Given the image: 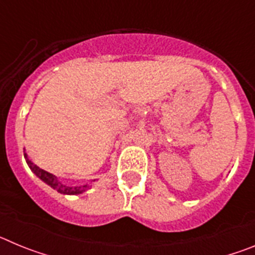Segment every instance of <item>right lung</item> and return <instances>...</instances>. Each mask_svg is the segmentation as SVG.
<instances>
[{
  "label": "right lung",
  "mask_w": 255,
  "mask_h": 255,
  "mask_svg": "<svg viewBox=\"0 0 255 255\" xmlns=\"http://www.w3.org/2000/svg\"><path fill=\"white\" fill-rule=\"evenodd\" d=\"M24 158H25L26 163H28V166H29V168L31 170V172L34 173L38 179H40L43 182H46L47 185L51 186L52 189H55L56 191H58V193H61V194H65V195L83 194L84 191H87L88 189L91 188V185H89V184H84V185H78V186L66 185V184H64V182H61L60 180H58V177L55 176L53 173L47 172V171H44V170H42V168L38 167L37 164L33 163V162L28 158V154H26L25 152H24ZM94 181H96V180H93L92 182H94Z\"/></svg>",
  "instance_id": "add662e5"
}]
</instances>
